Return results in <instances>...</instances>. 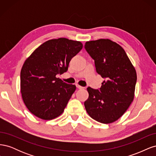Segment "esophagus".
Returning a JSON list of instances; mask_svg holds the SVG:
<instances>
[{
  "label": "esophagus",
  "mask_w": 156,
  "mask_h": 156,
  "mask_svg": "<svg viewBox=\"0 0 156 156\" xmlns=\"http://www.w3.org/2000/svg\"><path fill=\"white\" fill-rule=\"evenodd\" d=\"M76 87H77V88H79V89H82V88H83V87L79 85V84H76Z\"/></svg>",
  "instance_id": "esophagus-1"
}]
</instances>
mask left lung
Returning a JSON list of instances; mask_svg holds the SVG:
<instances>
[{"mask_svg": "<svg viewBox=\"0 0 156 156\" xmlns=\"http://www.w3.org/2000/svg\"><path fill=\"white\" fill-rule=\"evenodd\" d=\"M87 53L94 60L96 72L105 80L100 89L87 88L84 107L88 114L103 124L115 122L133 100L136 73L122 47L108 39L87 41Z\"/></svg>", "mask_w": 156, "mask_h": 156, "instance_id": "1", "label": "left lung"}]
</instances>
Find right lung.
<instances>
[{
  "instance_id": "obj_1",
  "label": "right lung",
  "mask_w": 156,
  "mask_h": 156,
  "mask_svg": "<svg viewBox=\"0 0 156 156\" xmlns=\"http://www.w3.org/2000/svg\"><path fill=\"white\" fill-rule=\"evenodd\" d=\"M82 48L80 41L64 37L50 40L25 60L21 71V92L33 115L48 120L63 112L76 87L56 75L67 72L71 59Z\"/></svg>"
}]
</instances>
